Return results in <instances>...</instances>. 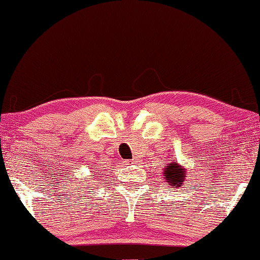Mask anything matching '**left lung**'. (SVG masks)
I'll return each mask as SVG.
<instances>
[{
	"label": "left lung",
	"instance_id": "obj_1",
	"mask_svg": "<svg viewBox=\"0 0 260 260\" xmlns=\"http://www.w3.org/2000/svg\"><path fill=\"white\" fill-rule=\"evenodd\" d=\"M164 175L166 178L167 183H170L171 186H180L185 179V171L184 168L178 166V164H171L170 166H166V171Z\"/></svg>",
	"mask_w": 260,
	"mask_h": 260
}]
</instances>
